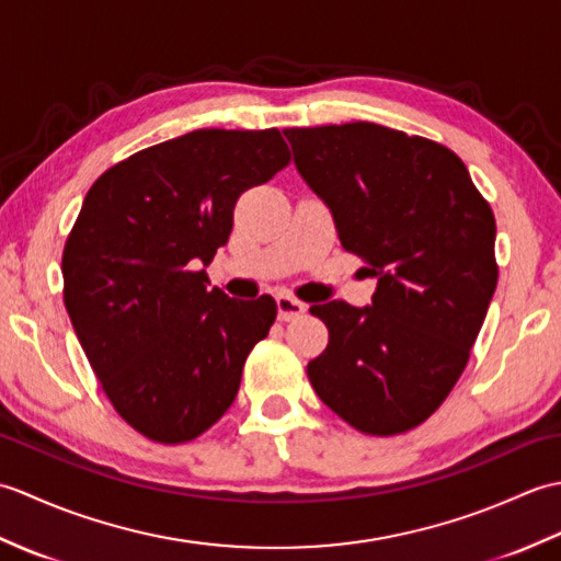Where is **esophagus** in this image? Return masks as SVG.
Wrapping results in <instances>:
<instances>
[{
  "instance_id": "34e87169",
  "label": "esophagus",
  "mask_w": 561,
  "mask_h": 561,
  "mask_svg": "<svg viewBox=\"0 0 561 561\" xmlns=\"http://www.w3.org/2000/svg\"><path fill=\"white\" fill-rule=\"evenodd\" d=\"M306 313V304L294 299L289 294H279L277 296V316L282 320H294V318H301Z\"/></svg>"
}]
</instances>
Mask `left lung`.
I'll return each instance as SVG.
<instances>
[{"instance_id": "obj_1", "label": "left lung", "mask_w": 561, "mask_h": 561, "mask_svg": "<svg viewBox=\"0 0 561 561\" xmlns=\"http://www.w3.org/2000/svg\"><path fill=\"white\" fill-rule=\"evenodd\" d=\"M344 250L378 277L368 306L328 301L308 378L374 436L422 424L456 386L496 289V221L450 149L376 123L284 129Z\"/></svg>"}]
</instances>
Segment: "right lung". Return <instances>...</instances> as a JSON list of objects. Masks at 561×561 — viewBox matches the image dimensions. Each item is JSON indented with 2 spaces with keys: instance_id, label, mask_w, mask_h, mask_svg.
Instances as JSON below:
<instances>
[{
  "instance_id": "right-lung-1",
  "label": "right lung",
  "mask_w": 561,
  "mask_h": 561,
  "mask_svg": "<svg viewBox=\"0 0 561 561\" xmlns=\"http://www.w3.org/2000/svg\"><path fill=\"white\" fill-rule=\"evenodd\" d=\"M289 163L279 129H195L137 151L83 197L65 255V306L105 396L139 434L193 440L236 400L245 356L277 318L207 267L243 190Z\"/></svg>"
}]
</instances>
